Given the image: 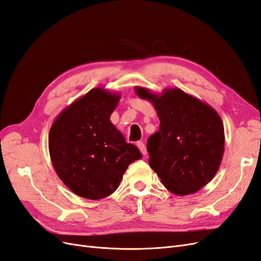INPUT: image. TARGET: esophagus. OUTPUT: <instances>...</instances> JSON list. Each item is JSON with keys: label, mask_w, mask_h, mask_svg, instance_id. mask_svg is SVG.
Returning <instances> with one entry per match:
<instances>
[{"label": "esophagus", "mask_w": 261, "mask_h": 261, "mask_svg": "<svg viewBox=\"0 0 261 261\" xmlns=\"http://www.w3.org/2000/svg\"><path fill=\"white\" fill-rule=\"evenodd\" d=\"M137 147H138V149L140 150L141 154H143V155H146V154H147V148H146V146H145L144 143H141V141H138V143H137Z\"/></svg>", "instance_id": "obj_1"}]
</instances>
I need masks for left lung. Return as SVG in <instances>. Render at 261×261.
I'll return each instance as SVG.
<instances>
[{"label": "left lung", "mask_w": 261, "mask_h": 261, "mask_svg": "<svg viewBox=\"0 0 261 261\" xmlns=\"http://www.w3.org/2000/svg\"><path fill=\"white\" fill-rule=\"evenodd\" d=\"M153 105L160 128L147 141L149 165L171 193L198 192L215 177L224 153L223 122L215 109L178 88L161 94L135 87Z\"/></svg>", "instance_id": "8db88e82"}]
</instances>
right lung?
Instances as JSON below:
<instances>
[{"instance_id": "1", "label": "right lung", "mask_w": 261, "mask_h": 261, "mask_svg": "<svg viewBox=\"0 0 261 261\" xmlns=\"http://www.w3.org/2000/svg\"><path fill=\"white\" fill-rule=\"evenodd\" d=\"M121 94L93 88L55 118L49 151L58 176L83 198L97 200L113 194L128 165L141 159L110 121Z\"/></svg>"}]
</instances>
